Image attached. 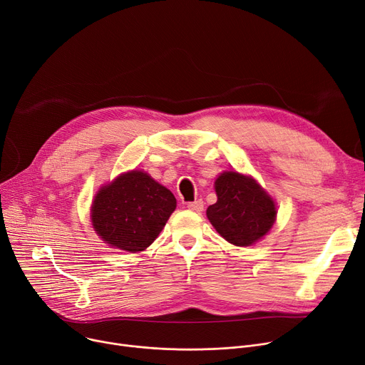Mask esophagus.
<instances>
[{
	"mask_svg": "<svg viewBox=\"0 0 365 365\" xmlns=\"http://www.w3.org/2000/svg\"><path fill=\"white\" fill-rule=\"evenodd\" d=\"M187 208H189L190 211L201 212V211L204 210V201H202V200H197V201H193V202H189V204H187Z\"/></svg>",
	"mask_w": 365,
	"mask_h": 365,
	"instance_id": "1",
	"label": "esophagus"
}]
</instances>
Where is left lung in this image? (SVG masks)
Here are the masks:
<instances>
[{
    "label": "left lung",
    "mask_w": 365,
    "mask_h": 365,
    "mask_svg": "<svg viewBox=\"0 0 365 365\" xmlns=\"http://www.w3.org/2000/svg\"><path fill=\"white\" fill-rule=\"evenodd\" d=\"M217 202L207 208L214 229L236 247H250L269 232L276 205L251 178L225 172L215 180Z\"/></svg>",
    "instance_id": "left-lung-1"
}]
</instances>
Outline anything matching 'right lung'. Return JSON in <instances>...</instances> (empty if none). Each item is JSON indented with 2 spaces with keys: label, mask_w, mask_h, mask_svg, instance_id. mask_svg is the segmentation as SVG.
I'll use <instances>...</instances> for the list:
<instances>
[{
  "label": "right lung",
  "mask_w": 365,
  "mask_h": 365,
  "mask_svg": "<svg viewBox=\"0 0 365 365\" xmlns=\"http://www.w3.org/2000/svg\"><path fill=\"white\" fill-rule=\"evenodd\" d=\"M175 208L172 192L147 173L133 170L96 193L91 218L106 244L139 252L153 244Z\"/></svg>",
  "instance_id": "obj_1"
}]
</instances>
